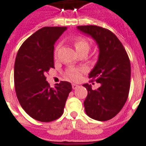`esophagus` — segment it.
<instances>
[{
	"label": "esophagus",
	"mask_w": 146,
	"mask_h": 146,
	"mask_svg": "<svg viewBox=\"0 0 146 146\" xmlns=\"http://www.w3.org/2000/svg\"><path fill=\"white\" fill-rule=\"evenodd\" d=\"M72 87H73V89H77L78 87H79V86L76 84H75V83H73V84H72Z\"/></svg>",
	"instance_id": "1"
}]
</instances>
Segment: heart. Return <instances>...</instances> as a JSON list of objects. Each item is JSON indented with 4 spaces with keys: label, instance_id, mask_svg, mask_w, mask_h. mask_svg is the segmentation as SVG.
<instances>
[{
    "label": "heart",
    "instance_id": "heart-1",
    "mask_svg": "<svg viewBox=\"0 0 146 146\" xmlns=\"http://www.w3.org/2000/svg\"><path fill=\"white\" fill-rule=\"evenodd\" d=\"M74 45H75L76 51L81 50V49L86 48L88 50L89 49V43L86 40L82 38H76L75 41V43H74ZM56 54H57V50H55V55ZM81 72H82V70H80V69H70L67 71V75L72 80H77L80 79Z\"/></svg>",
    "mask_w": 146,
    "mask_h": 146
}]
</instances>
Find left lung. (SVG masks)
<instances>
[{"instance_id": "1", "label": "left lung", "mask_w": 146, "mask_h": 146, "mask_svg": "<svg viewBox=\"0 0 146 146\" xmlns=\"http://www.w3.org/2000/svg\"><path fill=\"white\" fill-rule=\"evenodd\" d=\"M76 29L90 36L99 51L97 63L89 76L101 86L92 90L91 85H82L88 91L85 111L94 120H108L120 112L128 98L131 76L129 57L120 40L108 29L97 26Z\"/></svg>"}]
</instances>
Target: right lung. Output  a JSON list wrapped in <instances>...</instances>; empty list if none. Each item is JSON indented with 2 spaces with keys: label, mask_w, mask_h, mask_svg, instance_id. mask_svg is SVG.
Returning <instances> with one entry per match:
<instances>
[{
  "label": "right lung",
  "mask_w": 146,
  "mask_h": 146,
  "mask_svg": "<svg viewBox=\"0 0 146 146\" xmlns=\"http://www.w3.org/2000/svg\"><path fill=\"white\" fill-rule=\"evenodd\" d=\"M66 27H43L29 37L17 52L14 64L15 90L23 110L41 122L57 120L64 113L70 82L50 88L44 75L54 68L55 42Z\"/></svg>",
  "instance_id": "obj_1"
}]
</instances>
